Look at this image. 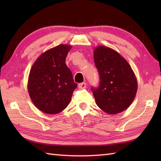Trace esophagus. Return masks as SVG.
Returning a JSON list of instances; mask_svg holds the SVG:
<instances>
[{"mask_svg": "<svg viewBox=\"0 0 161 161\" xmlns=\"http://www.w3.org/2000/svg\"><path fill=\"white\" fill-rule=\"evenodd\" d=\"M78 86L80 88H81V89H84V88H86V84L85 82H83V83H80L79 84Z\"/></svg>", "mask_w": 161, "mask_h": 161, "instance_id": "obj_1", "label": "esophagus"}]
</instances>
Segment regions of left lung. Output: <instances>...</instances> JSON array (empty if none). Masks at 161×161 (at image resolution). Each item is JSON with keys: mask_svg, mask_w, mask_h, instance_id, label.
<instances>
[{"mask_svg": "<svg viewBox=\"0 0 161 161\" xmlns=\"http://www.w3.org/2000/svg\"><path fill=\"white\" fill-rule=\"evenodd\" d=\"M93 57L100 80L97 88H91L95 102L107 114L122 112L131 105L137 92V80L131 66L108 47H95Z\"/></svg>", "mask_w": 161, "mask_h": 161, "instance_id": "1", "label": "left lung"}]
</instances>
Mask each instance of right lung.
<instances>
[{"mask_svg":"<svg viewBox=\"0 0 161 161\" xmlns=\"http://www.w3.org/2000/svg\"><path fill=\"white\" fill-rule=\"evenodd\" d=\"M72 46L61 44L39 57L30 70L28 90L35 107L47 114L67 107L77 85L65 60Z\"/></svg>","mask_w":161,"mask_h":161,"instance_id":"obj_1","label":"right lung"}]
</instances>
